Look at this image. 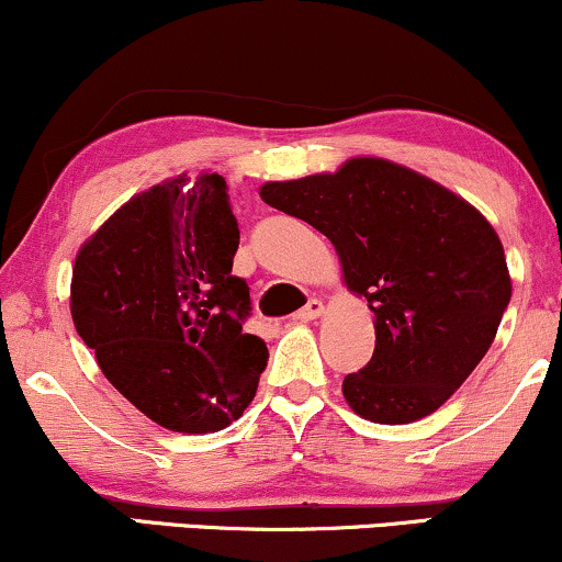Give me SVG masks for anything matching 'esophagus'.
Masks as SVG:
<instances>
[{
	"label": "esophagus",
	"instance_id": "34e87169",
	"mask_svg": "<svg viewBox=\"0 0 562 562\" xmlns=\"http://www.w3.org/2000/svg\"><path fill=\"white\" fill-rule=\"evenodd\" d=\"M324 314V303L319 299H311L306 306H303L299 314L293 316L295 322H311V319H319V316Z\"/></svg>",
	"mask_w": 562,
	"mask_h": 562
}]
</instances>
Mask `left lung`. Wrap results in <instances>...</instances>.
Here are the masks:
<instances>
[{
    "instance_id": "1",
    "label": "left lung",
    "mask_w": 562,
    "mask_h": 562,
    "mask_svg": "<svg viewBox=\"0 0 562 562\" xmlns=\"http://www.w3.org/2000/svg\"><path fill=\"white\" fill-rule=\"evenodd\" d=\"M259 193L333 240L346 285L374 311V356L342 380L350 408L376 424L435 414L479 367L510 303L490 222L439 182L374 157Z\"/></svg>"
}]
</instances>
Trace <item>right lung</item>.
<instances>
[{
    "mask_svg": "<svg viewBox=\"0 0 562 562\" xmlns=\"http://www.w3.org/2000/svg\"><path fill=\"white\" fill-rule=\"evenodd\" d=\"M238 243L225 178L180 175L133 195L78 251V335L159 427L225 429L254 401L269 350L243 329L251 295L233 274Z\"/></svg>",
    "mask_w": 562,
    "mask_h": 562,
    "instance_id": "1",
    "label": "right lung"
}]
</instances>
